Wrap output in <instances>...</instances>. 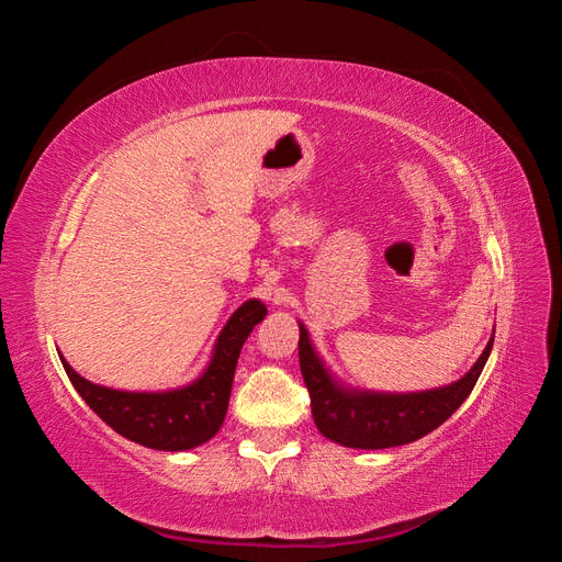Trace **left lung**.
I'll return each instance as SVG.
<instances>
[{
	"label": "left lung",
	"mask_w": 562,
	"mask_h": 562,
	"mask_svg": "<svg viewBox=\"0 0 562 562\" xmlns=\"http://www.w3.org/2000/svg\"><path fill=\"white\" fill-rule=\"evenodd\" d=\"M492 339L475 366L450 386L422 394H351L333 382L310 345L307 330L300 326V370L310 389L318 431L339 446L361 450L413 443L440 427L467 401L485 368Z\"/></svg>",
	"instance_id": "left-lung-1"
}]
</instances>
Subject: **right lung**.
<instances>
[{"label": "right lung", "mask_w": 562, "mask_h": 562, "mask_svg": "<svg viewBox=\"0 0 562 562\" xmlns=\"http://www.w3.org/2000/svg\"><path fill=\"white\" fill-rule=\"evenodd\" d=\"M265 314L267 310L260 300L244 302L220 333L209 370L184 389L164 394H131L79 378L67 361H63V368L79 396L116 434L151 450H190L206 443L223 427L236 361L250 330Z\"/></svg>", "instance_id": "1"}]
</instances>
